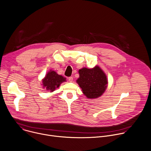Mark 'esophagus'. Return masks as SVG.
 Returning <instances> with one entry per match:
<instances>
[{
  "instance_id": "1",
  "label": "esophagus",
  "mask_w": 151,
  "mask_h": 151,
  "mask_svg": "<svg viewBox=\"0 0 151 151\" xmlns=\"http://www.w3.org/2000/svg\"><path fill=\"white\" fill-rule=\"evenodd\" d=\"M68 80H69V82H72L73 81V77H72V76H70V77H69V78H68Z\"/></svg>"
}]
</instances>
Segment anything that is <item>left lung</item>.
Here are the masks:
<instances>
[{"instance_id": "1", "label": "left lung", "mask_w": 151, "mask_h": 151, "mask_svg": "<svg viewBox=\"0 0 151 151\" xmlns=\"http://www.w3.org/2000/svg\"><path fill=\"white\" fill-rule=\"evenodd\" d=\"M79 73L76 82L87 98H96L104 92L108 83L107 76L98 66L93 69L82 68Z\"/></svg>"}]
</instances>
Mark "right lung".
I'll return each mask as SVG.
<instances>
[{"label":"right lung","instance_id":"right-lung-1","mask_svg":"<svg viewBox=\"0 0 151 151\" xmlns=\"http://www.w3.org/2000/svg\"><path fill=\"white\" fill-rule=\"evenodd\" d=\"M66 81V78L62 76L58 75L55 71L49 72L42 81L44 87H46L47 90L52 92L59 88L60 83Z\"/></svg>","mask_w":151,"mask_h":151}]
</instances>
